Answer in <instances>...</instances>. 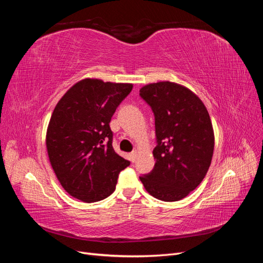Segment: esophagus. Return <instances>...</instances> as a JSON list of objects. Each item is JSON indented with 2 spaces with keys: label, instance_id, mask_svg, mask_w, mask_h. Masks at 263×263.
<instances>
[{
  "label": "esophagus",
  "instance_id": "esophagus-1",
  "mask_svg": "<svg viewBox=\"0 0 263 263\" xmlns=\"http://www.w3.org/2000/svg\"><path fill=\"white\" fill-rule=\"evenodd\" d=\"M136 158H137V150H134L133 153L129 154L130 161H132V162H135V160H136Z\"/></svg>",
  "mask_w": 263,
  "mask_h": 263
}]
</instances>
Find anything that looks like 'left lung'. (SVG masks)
<instances>
[{"instance_id":"left-lung-1","label":"left lung","mask_w":263,"mask_h":263,"mask_svg":"<svg viewBox=\"0 0 263 263\" xmlns=\"http://www.w3.org/2000/svg\"><path fill=\"white\" fill-rule=\"evenodd\" d=\"M155 115L154 169L139 178L149 194L164 202L184 198L211 165L214 132L203 102L186 87L163 81L141 87Z\"/></svg>"}]
</instances>
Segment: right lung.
<instances>
[{
  "mask_svg": "<svg viewBox=\"0 0 263 263\" xmlns=\"http://www.w3.org/2000/svg\"><path fill=\"white\" fill-rule=\"evenodd\" d=\"M132 90L129 83L84 79L53 109L47 151L60 184L78 200H104L114 192L119 172L130 164L115 153L109 123Z\"/></svg>",
  "mask_w": 263,
  "mask_h": 263,
  "instance_id": "obj_1",
  "label": "right lung"
}]
</instances>
